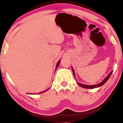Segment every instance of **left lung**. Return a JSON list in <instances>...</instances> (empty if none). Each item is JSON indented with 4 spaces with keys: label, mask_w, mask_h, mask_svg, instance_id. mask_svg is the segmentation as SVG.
<instances>
[{
    "label": "left lung",
    "mask_w": 123,
    "mask_h": 123,
    "mask_svg": "<svg viewBox=\"0 0 123 123\" xmlns=\"http://www.w3.org/2000/svg\"><path fill=\"white\" fill-rule=\"evenodd\" d=\"M72 71H73V74H74V77H75V73H74V69H73V68H72ZM112 71H111V73H110V74H109L106 77V78H105V79H104V80H103L102 81H101V82H100V83L97 84V85H84V84H81V83H78L77 81V80H76V79H75V80H76V81H77V83L78 85L80 86H81V87L85 88V89H95V88L99 87L102 86V85H104V84H105V83H106V81H107L108 80L109 78L110 77L111 75V74H112Z\"/></svg>",
    "instance_id": "1"
}]
</instances>
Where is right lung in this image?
Here are the masks:
<instances>
[{
  "label": "right lung",
  "mask_w": 123,
  "mask_h": 123,
  "mask_svg": "<svg viewBox=\"0 0 123 123\" xmlns=\"http://www.w3.org/2000/svg\"><path fill=\"white\" fill-rule=\"evenodd\" d=\"M60 62H61V60H59V61H58V64H57V65H56V69H55V70L56 69H57V68L58 67V66H59V64H60ZM47 90H46L45 91H43V92H40V93H43V92H46V91Z\"/></svg>",
  "instance_id": "right-lung-1"
}]
</instances>
